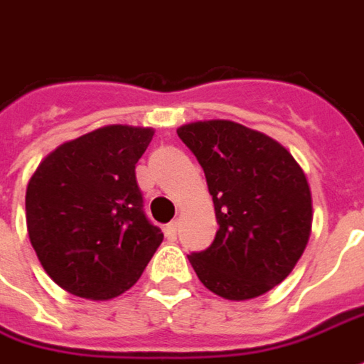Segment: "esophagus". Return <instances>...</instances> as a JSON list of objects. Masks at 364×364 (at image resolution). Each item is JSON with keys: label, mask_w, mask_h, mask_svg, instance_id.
I'll use <instances>...</instances> for the list:
<instances>
[{"label": "esophagus", "mask_w": 364, "mask_h": 364, "mask_svg": "<svg viewBox=\"0 0 364 364\" xmlns=\"http://www.w3.org/2000/svg\"><path fill=\"white\" fill-rule=\"evenodd\" d=\"M165 236H167L169 242H175V240H177V220H173L171 225L165 226Z\"/></svg>", "instance_id": "obj_1"}]
</instances>
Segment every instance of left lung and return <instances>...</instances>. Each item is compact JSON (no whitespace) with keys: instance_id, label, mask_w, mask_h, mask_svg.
Here are the masks:
<instances>
[{"instance_id":"8db88e82","label":"left lung","mask_w":364,"mask_h":364,"mask_svg":"<svg viewBox=\"0 0 364 364\" xmlns=\"http://www.w3.org/2000/svg\"><path fill=\"white\" fill-rule=\"evenodd\" d=\"M177 136L195 154L218 230L189 256L213 294L242 301L288 278L311 235V191L294 156L270 136L230 120L191 122Z\"/></svg>"}]
</instances>
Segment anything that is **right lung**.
<instances>
[{
	"label": "right lung",
	"instance_id": "obj_1",
	"mask_svg": "<svg viewBox=\"0 0 364 364\" xmlns=\"http://www.w3.org/2000/svg\"><path fill=\"white\" fill-rule=\"evenodd\" d=\"M151 128L112 124L53 149L25 193L27 232L41 266L68 294L128 291L164 240L147 220L136 164Z\"/></svg>",
	"mask_w": 364,
	"mask_h": 364
}]
</instances>
